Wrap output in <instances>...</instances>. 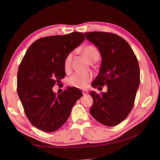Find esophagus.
I'll return each mask as SVG.
<instances>
[{
    "label": "esophagus",
    "mask_w": 160,
    "mask_h": 160,
    "mask_svg": "<svg viewBox=\"0 0 160 160\" xmlns=\"http://www.w3.org/2000/svg\"><path fill=\"white\" fill-rule=\"evenodd\" d=\"M82 94L83 95H86L87 94H88V92L87 90H82Z\"/></svg>",
    "instance_id": "34e87169"
}]
</instances>
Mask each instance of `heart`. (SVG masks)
Returning <instances> with one entry per match:
<instances>
[{
	"label": "heart",
	"instance_id": "obj_1",
	"mask_svg": "<svg viewBox=\"0 0 160 160\" xmlns=\"http://www.w3.org/2000/svg\"><path fill=\"white\" fill-rule=\"evenodd\" d=\"M82 54L85 58L88 61L91 62L94 61L95 59L99 58V52L95 47L92 45H88L82 49ZM72 53L68 54L64 60V69L66 72H69L72 68ZM92 79V76L89 73H74L68 78V84L71 86L82 88H86L89 84L90 80Z\"/></svg>",
	"mask_w": 160,
	"mask_h": 160
}]
</instances>
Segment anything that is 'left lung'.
Here are the masks:
<instances>
[{
    "mask_svg": "<svg viewBox=\"0 0 160 160\" xmlns=\"http://www.w3.org/2000/svg\"><path fill=\"white\" fill-rule=\"evenodd\" d=\"M86 39L98 47L102 62L92 87L106 85V92H90L93 103L90 113L107 126L118 125L126 119L134 104L140 83V70L134 52L118 35L108 32L85 33Z\"/></svg>",
    "mask_w": 160,
    "mask_h": 160,
    "instance_id": "1",
    "label": "left lung"
}]
</instances>
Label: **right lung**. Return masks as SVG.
<instances>
[{"mask_svg":"<svg viewBox=\"0 0 160 160\" xmlns=\"http://www.w3.org/2000/svg\"><path fill=\"white\" fill-rule=\"evenodd\" d=\"M85 40L81 32L40 38L28 47L19 65L17 92L25 114L32 124L54 132L66 122L82 92L68 87L56 94L52 88L65 76L66 56Z\"/></svg>","mask_w":160,"mask_h":160,"instance_id":"obj_1","label":"right lung"}]
</instances>
